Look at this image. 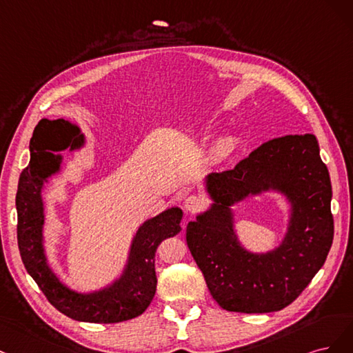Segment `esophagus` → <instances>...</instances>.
I'll return each mask as SVG.
<instances>
[{
    "mask_svg": "<svg viewBox=\"0 0 353 353\" xmlns=\"http://www.w3.org/2000/svg\"><path fill=\"white\" fill-rule=\"evenodd\" d=\"M185 208L189 212H198L202 207H203V198H201L199 195H195V193H192V195H188L185 198Z\"/></svg>",
    "mask_w": 353,
    "mask_h": 353,
    "instance_id": "esophagus-1",
    "label": "esophagus"
}]
</instances>
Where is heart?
Here are the masks:
<instances>
[{
	"instance_id": "obj_1",
	"label": "heart",
	"mask_w": 353,
	"mask_h": 353,
	"mask_svg": "<svg viewBox=\"0 0 353 353\" xmlns=\"http://www.w3.org/2000/svg\"><path fill=\"white\" fill-rule=\"evenodd\" d=\"M233 148H234L233 138H223L221 141H219L217 145H215V154L227 155L229 152H232Z\"/></svg>"
}]
</instances>
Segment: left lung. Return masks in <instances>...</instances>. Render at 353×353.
Wrapping results in <instances>:
<instances>
[{
	"instance_id": "8db88e82",
	"label": "left lung",
	"mask_w": 353,
	"mask_h": 353,
	"mask_svg": "<svg viewBox=\"0 0 353 353\" xmlns=\"http://www.w3.org/2000/svg\"><path fill=\"white\" fill-rule=\"evenodd\" d=\"M214 201L186 227V242L210 293L223 310L245 314L286 308L308 286L333 243L332 183L314 134L271 139L234 168L205 179ZM276 190L292 205L288 233L264 254L249 253L232 227L230 207Z\"/></svg>"
}]
</instances>
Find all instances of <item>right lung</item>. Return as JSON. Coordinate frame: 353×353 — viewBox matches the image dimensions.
<instances>
[{
	"label": "right lung",
	"instance_id": "add662e5",
	"mask_svg": "<svg viewBox=\"0 0 353 353\" xmlns=\"http://www.w3.org/2000/svg\"><path fill=\"white\" fill-rule=\"evenodd\" d=\"M76 124L64 119H42L30 139V161L21 172L16 195L17 243L21 261L54 308L76 321L121 323L145 312L155 290V251L164 239L180 230L183 211L168 208L146 220L136 232L123 274L110 286L90 293L67 288L47 263L43 249L42 188L48 177L60 172L63 157L52 151L65 150L74 136L70 151L85 143Z\"/></svg>",
	"mask_w": 353,
	"mask_h": 353
}]
</instances>
